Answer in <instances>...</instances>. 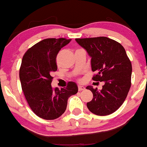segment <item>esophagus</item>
<instances>
[{"instance_id":"esophagus-1","label":"esophagus","mask_w":147,"mask_h":147,"mask_svg":"<svg viewBox=\"0 0 147 147\" xmlns=\"http://www.w3.org/2000/svg\"><path fill=\"white\" fill-rule=\"evenodd\" d=\"M85 90L84 87H83V86H81V85H78V91H82V90Z\"/></svg>"}]
</instances>
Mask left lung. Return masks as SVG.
Segmentation results:
<instances>
[{
    "label": "left lung",
    "mask_w": 147,
    "mask_h": 147,
    "mask_svg": "<svg viewBox=\"0 0 147 147\" xmlns=\"http://www.w3.org/2000/svg\"><path fill=\"white\" fill-rule=\"evenodd\" d=\"M78 44L85 49L91 59L94 81L104 82L102 90L87 86L93 94L87 107L93 114L105 116L117 110L125 100L131 87V63L124 47L107 37L77 38Z\"/></svg>",
    "instance_id": "obj_1"
}]
</instances>
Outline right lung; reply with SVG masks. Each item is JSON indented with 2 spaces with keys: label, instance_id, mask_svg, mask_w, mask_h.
<instances>
[{
  "label": "right lung",
  "instance_id": "1",
  "mask_svg": "<svg viewBox=\"0 0 147 147\" xmlns=\"http://www.w3.org/2000/svg\"><path fill=\"white\" fill-rule=\"evenodd\" d=\"M66 38H47L29 48L22 60L19 72L22 90L28 105L38 117L55 119L65 112L67 100L78 91L76 83L69 82L61 90L51 87L53 72L57 69L56 57Z\"/></svg>",
  "mask_w": 147,
  "mask_h": 147
}]
</instances>
